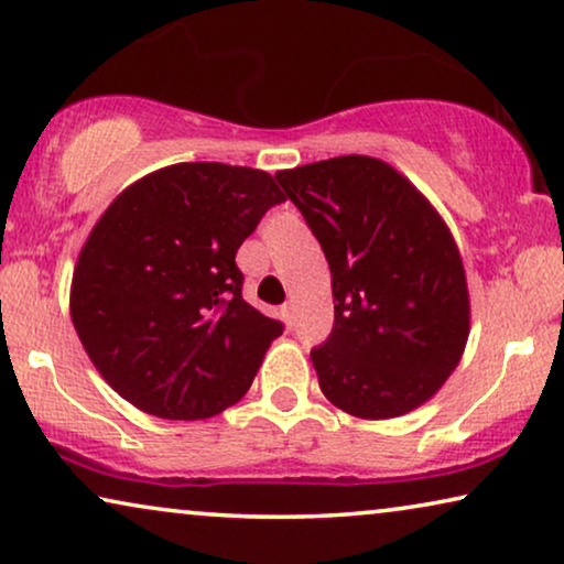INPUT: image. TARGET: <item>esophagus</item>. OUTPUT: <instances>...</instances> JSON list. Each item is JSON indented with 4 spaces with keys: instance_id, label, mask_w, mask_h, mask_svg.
Listing matches in <instances>:
<instances>
[{
    "instance_id": "esophagus-1",
    "label": "esophagus",
    "mask_w": 564,
    "mask_h": 564,
    "mask_svg": "<svg viewBox=\"0 0 564 564\" xmlns=\"http://www.w3.org/2000/svg\"><path fill=\"white\" fill-rule=\"evenodd\" d=\"M282 318H284V323H288V328H292L295 326V307H292V303H288V305H282Z\"/></svg>"
}]
</instances>
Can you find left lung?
<instances>
[{"instance_id": "obj_1", "label": "left lung", "mask_w": 564, "mask_h": 564, "mask_svg": "<svg viewBox=\"0 0 564 564\" xmlns=\"http://www.w3.org/2000/svg\"><path fill=\"white\" fill-rule=\"evenodd\" d=\"M330 267L334 330L311 351L323 395L357 419H395L459 365L469 292L436 207L398 169L338 156L276 172Z\"/></svg>"}]
</instances>
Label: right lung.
I'll list each match as a JSON object with an SVG mask.
<instances>
[{"label":"right lung","mask_w":564,"mask_h":564,"mask_svg":"<svg viewBox=\"0 0 564 564\" xmlns=\"http://www.w3.org/2000/svg\"><path fill=\"white\" fill-rule=\"evenodd\" d=\"M280 203L267 172L218 161L164 166L112 199L82 246L68 305L120 398L197 421L246 395L282 323L243 300L236 251Z\"/></svg>","instance_id":"right-lung-1"}]
</instances>
